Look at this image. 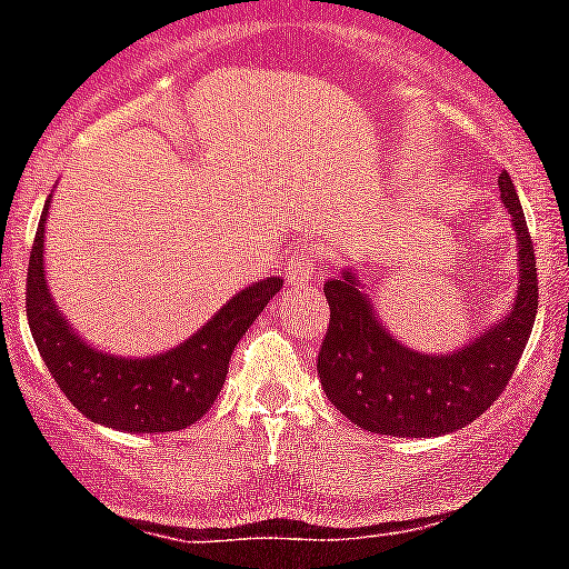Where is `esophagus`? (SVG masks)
Wrapping results in <instances>:
<instances>
[{"instance_id": "obj_1", "label": "esophagus", "mask_w": 569, "mask_h": 569, "mask_svg": "<svg viewBox=\"0 0 569 569\" xmlns=\"http://www.w3.org/2000/svg\"><path fill=\"white\" fill-rule=\"evenodd\" d=\"M313 272H317V256L311 250H297L286 261V278H289L291 286L308 283L313 278Z\"/></svg>"}]
</instances>
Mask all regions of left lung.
Here are the masks:
<instances>
[{"mask_svg": "<svg viewBox=\"0 0 569 569\" xmlns=\"http://www.w3.org/2000/svg\"><path fill=\"white\" fill-rule=\"evenodd\" d=\"M501 200L518 237V291L507 317L462 349L427 355L382 325L355 269L325 283L330 327L321 341L319 380L327 399L360 429L393 438H440L481 416L507 388L537 317V261L523 206L509 173Z\"/></svg>", "mask_w": 569, "mask_h": 569, "instance_id": "obj_1", "label": "left lung"}]
</instances>
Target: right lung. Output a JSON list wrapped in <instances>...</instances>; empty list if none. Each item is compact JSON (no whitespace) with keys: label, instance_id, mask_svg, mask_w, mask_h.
I'll use <instances>...</instances> for the list:
<instances>
[{"label":"right lung","instance_id":"obj_1","mask_svg":"<svg viewBox=\"0 0 569 569\" xmlns=\"http://www.w3.org/2000/svg\"><path fill=\"white\" fill-rule=\"evenodd\" d=\"M49 206L51 194L30 252L27 319L40 358L60 391L84 418L118 432H178L203 418L222 391L233 347L278 295L283 280L274 274L233 295L198 332L173 349L146 358L104 352L68 325L46 283Z\"/></svg>","mask_w":569,"mask_h":569}]
</instances>
